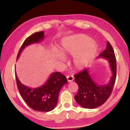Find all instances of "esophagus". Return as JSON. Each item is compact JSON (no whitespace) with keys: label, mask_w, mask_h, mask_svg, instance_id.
Instances as JSON below:
<instances>
[{"label":"esophagus","mask_w":130,"mask_h":130,"mask_svg":"<svg viewBox=\"0 0 130 130\" xmlns=\"http://www.w3.org/2000/svg\"><path fill=\"white\" fill-rule=\"evenodd\" d=\"M67 80L68 82H72V81H73L74 80V77L73 76H68L67 77Z\"/></svg>","instance_id":"esophagus-1"}]
</instances>
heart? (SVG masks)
Masks as SVG:
<instances>
[{
  "mask_svg": "<svg viewBox=\"0 0 130 130\" xmlns=\"http://www.w3.org/2000/svg\"><path fill=\"white\" fill-rule=\"evenodd\" d=\"M98 45L92 39L83 34L68 36L61 40L60 52L64 57H73V63L75 68L82 70L92 62L98 52ZM63 62L64 58L58 57Z\"/></svg>",
  "mask_w": 130,
  "mask_h": 130,
  "instance_id": "obj_1",
  "label": "heart"
}]
</instances>
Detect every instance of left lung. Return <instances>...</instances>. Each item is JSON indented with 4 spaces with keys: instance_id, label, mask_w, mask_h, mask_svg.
<instances>
[{
    "instance_id": "8db88e82",
    "label": "left lung",
    "mask_w": 130,
    "mask_h": 130,
    "mask_svg": "<svg viewBox=\"0 0 130 130\" xmlns=\"http://www.w3.org/2000/svg\"><path fill=\"white\" fill-rule=\"evenodd\" d=\"M98 58L107 60L112 76L107 84L99 85L90 76L89 69H85L74 75L75 81L79 87L78 92L75 96V99L79 105L84 108L92 109L104 104L111 94L116 82V59L113 48L109 42H107L106 50Z\"/></svg>"
}]
</instances>
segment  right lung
Returning <instances> with one entry per match:
<instances>
[{
  "label": "right lung",
  "instance_id": "obj_1",
  "mask_svg": "<svg viewBox=\"0 0 130 130\" xmlns=\"http://www.w3.org/2000/svg\"><path fill=\"white\" fill-rule=\"evenodd\" d=\"M44 38V31L35 32L28 37L21 46L17 60L26 46L34 43H38ZM15 76L17 88L21 96L29 107L37 111L48 112L53 110L58 103L60 90L67 83V77L63 74L60 72H53L43 85L31 88L20 82L17 77L16 72Z\"/></svg>",
  "mask_w": 130,
  "mask_h": 130
}]
</instances>
